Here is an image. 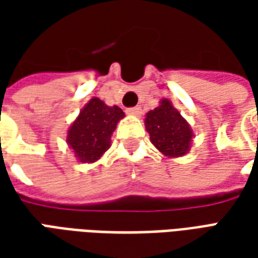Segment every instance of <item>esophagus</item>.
<instances>
[{"label":"esophagus","mask_w":258,"mask_h":258,"mask_svg":"<svg viewBox=\"0 0 258 258\" xmlns=\"http://www.w3.org/2000/svg\"><path fill=\"white\" fill-rule=\"evenodd\" d=\"M141 112H142V110H141L140 106L130 107V109H127V113H128L130 116H140Z\"/></svg>","instance_id":"1"}]
</instances>
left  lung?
<instances>
[{"mask_svg":"<svg viewBox=\"0 0 258 258\" xmlns=\"http://www.w3.org/2000/svg\"><path fill=\"white\" fill-rule=\"evenodd\" d=\"M146 131L157 151L167 157L185 156L190 149L194 131L173 103L163 98L145 117Z\"/></svg>","mask_w":258,"mask_h":258,"instance_id":"obj_1","label":"left lung"}]
</instances>
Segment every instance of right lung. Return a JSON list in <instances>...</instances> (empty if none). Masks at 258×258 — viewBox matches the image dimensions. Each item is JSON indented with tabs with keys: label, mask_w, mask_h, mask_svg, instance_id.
Masks as SVG:
<instances>
[{
	"label": "right lung",
	"mask_w": 258,
	"mask_h": 258,
	"mask_svg": "<svg viewBox=\"0 0 258 258\" xmlns=\"http://www.w3.org/2000/svg\"><path fill=\"white\" fill-rule=\"evenodd\" d=\"M125 114L118 106H107L91 98L68 130L69 148L81 163H95L110 148V137Z\"/></svg>",
	"instance_id": "1"
}]
</instances>
